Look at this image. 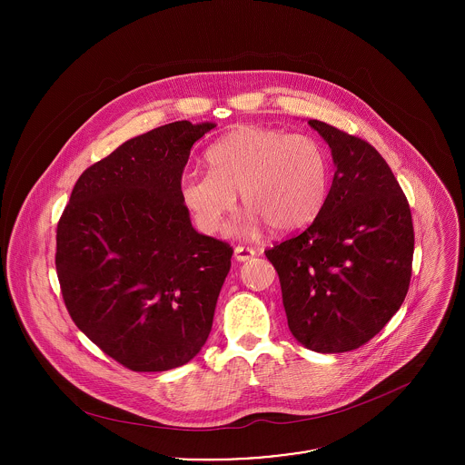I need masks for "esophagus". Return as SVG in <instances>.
Segmentation results:
<instances>
[{"label": "esophagus", "mask_w": 465, "mask_h": 465, "mask_svg": "<svg viewBox=\"0 0 465 465\" xmlns=\"http://www.w3.org/2000/svg\"><path fill=\"white\" fill-rule=\"evenodd\" d=\"M254 256H256V251L251 249V247H242V245H238V247L234 249V258H236L238 262H249V260H252Z\"/></svg>", "instance_id": "34e87169"}]
</instances>
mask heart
I'll list each match as a JSON object with an SVG mask.
<instances>
[{
  "instance_id": "heart-1",
  "label": "heart",
  "mask_w": 465,
  "mask_h": 465,
  "mask_svg": "<svg viewBox=\"0 0 465 465\" xmlns=\"http://www.w3.org/2000/svg\"><path fill=\"white\" fill-rule=\"evenodd\" d=\"M207 161L211 170H188L181 179L183 202L205 234L222 231L238 192L249 209L236 231L245 234L262 223L277 234L297 232L328 199L330 157L310 134L245 125L216 141Z\"/></svg>"
}]
</instances>
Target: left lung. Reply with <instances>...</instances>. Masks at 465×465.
Returning <instances> with one entry per match:
<instances>
[{"label": "left lung", "mask_w": 465, "mask_h": 465, "mask_svg": "<svg viewBox=\"0 0 465 465\" xmlns=\"http://www.w3.org/2000/svg\"><path fill=\"white\" fill-rule=\"evenodd\" d=\"M336 166L322 211L265 251L292 334L317 352L361 347L396 315L410 286L413 223L387 161L365 139L319 120Z\"/></svg>", "instance_id": "obj_1"}]
</instances>
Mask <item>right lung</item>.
Masks as SVG:
<instances>
[{"label": "right lung", "mask_w": 465, "mask_h": 465, "mask_svg": "<svg viewBox=\"0 0 465 465\" xmlns=\"http://www.w3.org/2000/svg\"><path fill=\"white\" fill-rule=\"evenodd\" d=\"M214 127L184 120L125 141L78 177L57 223L73 322L134 372L188 363L213 326L232 247L193 229L181 179Z\"/></svg>", "instance_id": "1"}]
</instances>
